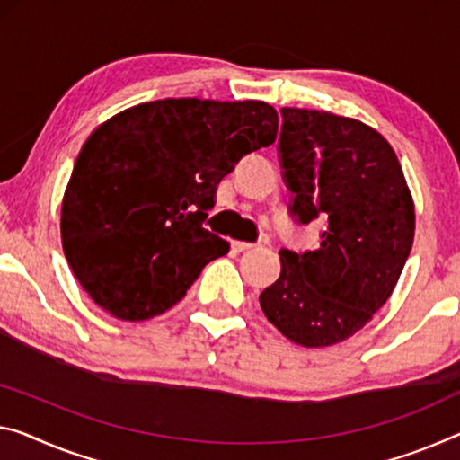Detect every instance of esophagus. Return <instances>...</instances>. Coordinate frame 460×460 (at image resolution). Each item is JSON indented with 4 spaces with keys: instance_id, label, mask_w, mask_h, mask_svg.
Instances as JSON below:
<instances>
[{
    "instance_id": "obj_1",
    "label": "esophagus",
    "mask_w": 460,
    "mask_h": 460,
    "mask_svg": "<svg viewBox=\"0 0 460 460\" xmlns=\"http://www.w3.org/2000/svg\"><path fill=\"white\" fill-rule=\"evenodd\" d=\"M254 246H257V244L243 243V240H232V251H236V252H246V251L254 249Z\"/></svg>"
}]
</instances>
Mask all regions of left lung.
<instances>
[{"instance_id":"1","label":"left lung","mask_w":460,"mask_h":460,"mask_svg":"<svg viewBox=\"0 0 460 460\" xmlns=\"http://www.w3.org/2000/svg\"><path fill=\"white\" fill-rule=\"evenodd\" d=\"M281 117L288 211L324 228L314 251H279V278L259 302L289 341L327 348L362 329L393 294L413 244V199L397 154L372 127L308 109H281Z\"/></svg>"}]
</instances>
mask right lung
Masks as SVG:
<instances>
[{
	"mask_svg": "<svg viewBox=\"0 0 460 460\" xmlns=\"http://www.w3.org/2000/svg\"><path fill=\"white\" fill-rule=\"evenodd\" d=\"M275 136L278 112L261 101L166 98L98 127L61 206L63 252L90 298L121 321L174 306L230 249L203 228L217 182Z\"/></svg>",
	"mask_w": 460,
	"mask_h": 460,
	"instance_id": "add662e5",
	"label": "right lung"
}]
</instances>
